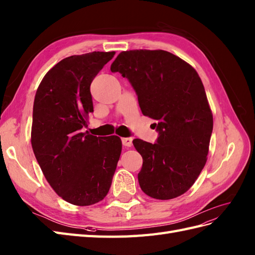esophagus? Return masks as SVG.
<instances>
[{
    "label": "esophagus",
    "mask_w": 255,
    "mask_h": 255,
    "mask_svg": "<svg viewBox=\"0 0 255 255\" xmlns=\"http://www.w3.org/2000/svg\"><path fill=\"white\" fill-rule=\"evenodd\" d=\"M122 144L126 147H131L133 145V138L131 137H124L122 138Z\"/></svg>",
    "instance_id": "esophagus-1"
}]
</instances>
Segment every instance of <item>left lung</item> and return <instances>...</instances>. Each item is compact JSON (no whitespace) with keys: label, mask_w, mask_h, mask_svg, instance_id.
Segmentation results:
<instances>
[{"label":"left lung","mask_w":255,"mask_h":255,"mask_svg":"<svg viewBox=\"0 0 255 255\" xmlns=\"http://www.w3.org/2000/svg\"><path fill=\"white\" fill-rule=\"evenodd\" d=\"M128 78L144 116L157 120V142L136 138L141 190L159 200L185 194L206 165L213 116L199 74L162 49L121 52L110 67Z\"/></svg>","instance_id":"left-lung-1"}]
</instances>
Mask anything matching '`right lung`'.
<instances>
[{
	"label": "right lung",
	"mask_w": 255,
	"mask_h": 255,
	"mask_svg": "<svg viewBox=\"0 0 255 255\" xmlns=\"http://www.w3.org/2000/svg\"><path fill=\"white\" fill-rule=\"evenodd\" d=\"M116 52H93L60 60L35 93L31 145L46 181L74 206H91L107 196L122 142L82 128L94 111L92 81Z\"/></svg>",
	"instance_id": "add662e5"
}]
</instances>
